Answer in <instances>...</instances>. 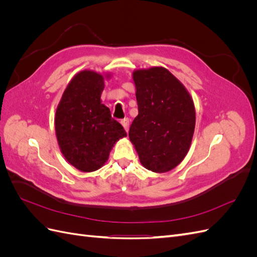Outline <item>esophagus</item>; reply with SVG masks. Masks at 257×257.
Wrapping results in <instances>:
<instances>
[{
	"instance_id": "obj_1",
	"label": "esophagus",
	"mask_w": 257,
	"mask_h": 257,
	"mask_svg": "<svg viewBox=\"0 0 257 257\" xmlns=\"http://www.w3.org/2000/svg\"><path fill=\"white\" fill-rule=\"evenodd\" d=\"M121 124L123 125L124 130H125L126 132H128V128H130V119L128 118H125L121 120Z\"/></svg>"
}]
</instances>
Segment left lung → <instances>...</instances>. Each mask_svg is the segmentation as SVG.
Wrapping results in <instances>:
<instances>
[{
	"label": "left lung",
	"mask_w": 257,
	"mask_h": 257,
	"mask_svg": "<svg viewBox=\"0 0 257 257\" xmlns=\"http://www.w3.org/2000/svg\"><path fill=\"white\" fill-rule=\"evenodd\" d=\"M138 115L128 137L139 161L154 173H166L188 153L195 128V107L184 85L165 67L133 73Z\"/></svg>",
	"instance_id": "8db88e82"
}]
</instances>
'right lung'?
I'll use <instances>...</instances> for the list:
<instances>
[{
    "label": "right lung",
    "mask_w": 257,
    "mask_h": 257,
    "mask_svg": "<svg viewBox=\"0 0 257 257\" xmlns=\"http://www.w3.org/2000/svg\"><path fill=\"white\" fill-rule=\"evenodd\" d=\"M108 77V76H107ZM104 77L93 71L74 76L58 105L54 127L66 161L83 173L102 167L113 145L126 136L121 124L102 104Z\"/></svg>",
    "instance_id": "obj_1"
}]
</instances>
